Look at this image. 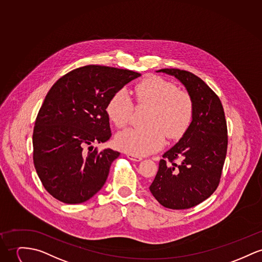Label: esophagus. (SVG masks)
I'll return each mask as SVG.
<instances>
[{
	"instance_id": "34e87169",
	"label": "esophagus",
	"mask_w": 262,
	"mask_h": 262,
	"mask_svg": "<svg viewBox=\"0 0 262 262\" xmlns=\"http://www.w3.org/2000/svg\"><path fill=\"white\" fill-rule=\"evenodd\" d=\"M126 157H127V159H128V160H130V161H141V160H142L141 157L134 156V155H130V154H127V155H126Z\"/></svg>"
}]
</instances>
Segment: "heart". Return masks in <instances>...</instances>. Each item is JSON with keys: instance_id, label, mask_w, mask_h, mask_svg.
Masks as SVG:
<instances>
[{"instance_id": "obj_1", "label": "heart", "mask_w": 262, "mask_h": 262, "mask_svg": "<svg viewBox=\"0 0 262 262\" xmlns=\"http://www.w3.org/2000/svg\"><path fill=\"white\" fill-rule=\"evenodd\" d=\"M140 106H150L142 127H129L118 134L116 144L134 156H146L160 150L165 138L179 140L188 130L194 116L192 97L177 84L159 76L140 81L135 89ZM106 114L118 127L125 126L133 118L135 104L124 89L116 92L106 104Z\"/></svg>"}]
</instances>
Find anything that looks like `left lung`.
Here are the masks:
<instances>
[{
  "instance_id": "left-lung-1",
  "label": "left lung",
  "mask_w": 262,
  "mask_h": 262,
  "mask_svg": "<svg viewBox=\"0 0 262 262\" xmlns=\"http://www.w3.org/2000/svg\"><path fill=\"white\" fill-rule=\"evenodd\" d=\"M184 84L194 102L192 122L160 161L149 190L162 206L186 209L217 188L227 151V125L222 101L201 78L179 69H161Z\"/></svg>"
}]
</instances>
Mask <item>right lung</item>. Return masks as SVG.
I'll list each match as a JSON object with an SVG mask.
<instances>
[{"instance_id": "1", "label": "right lung", "mask_w": 262, "mask_h": 262, "mask_svg": "<svg viewBox=\"0 0 262 262\" xmlns=\"http://www.w3.org/2000/svg\"><path fill=\"white\" fill-rule=\"evenodd\" d=\"M141 74L90 64L55 82L37 116L33 133L34 165L46 190L58 201L77 204L101 190L120 152L90 146L112 137L106 104Z\"/></svg>"}]
</instances>
